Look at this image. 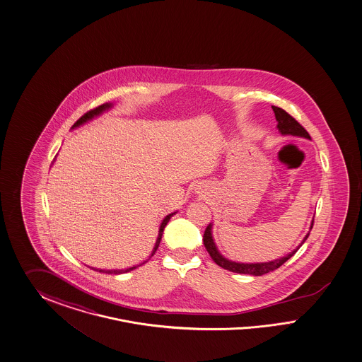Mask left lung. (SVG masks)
<instances>
[{"label": "left lung", "mask_w": 362, "mask_h": 362, "mask_svg": "<svg viewBox=\"0 0 362 362\" xmlns=\"http://www.w3.org/2000/svg\"><path fill=\"white\" fill-rule=\"evenodd\" d=\"M272 110H274V117H276V121H277V126L276 127H277V130H279L281 135H284V136L285 135H291V136H298V138L310 139V135L308 134L307 130L293 117H291L285 110L276 107V106H272ZM312 227H313V220L310 223V228L309 230H312ZM309 232L305 235V238L303 239L301 244L297 247L296 250H293L292 252L288 253L284 257L276 259V260H272V262H267V263H238V262H232V260H228L227 257H224L219 252V250H218V247L215 244V240H214V236H212V223H209V227L204 230L203 243H204L206 250L209 251V256L212 257V260L218 264L219 267H221V268L230 271V272H235V274L262 276V274L272 272L274 269H277L279 267H281L286 260H289L297 252V250L304 244V241L307 240Z\"/></svg>", "instance_id": "8db88e82"}]
</instances>
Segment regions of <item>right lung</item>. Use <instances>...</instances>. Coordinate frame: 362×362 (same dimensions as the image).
Wrapping results in <instances>:
<instances>
[{
	"mask_svg": "<svg viewBox=\"0 0 362 362\" xmlns=\"http://www.w3.org/2000/svg\"><path fill=\"white\" fill-rule=\"evenodd\" d=\"M114 105L112 103H103V105H100L98 106L97 109L91 110V111H88L86 112L83 117H81L79 119H78L74 124H73V127L71 129H77L79 126H82V124H85V123H88V122L91 121V119H94V118H97L99 115H102L105 111H107V110L111 109ZM177 212V211H176ZM176 212H173V214H168L167 216H165V219L162 220V223H160V227H159V233H158V238H156V241H155V247H153V252L150 255V257H148V260L151 259L153 256V253L156 252V250H158V247H159V244H160V240H162V235H163V230H165V227L167 226V223L170 221V219L175 215ZM148 260H146V262H143L142 264L147 263ZM142 264H139V265H142ZM139 265H134L132 268H127V269H97V268H93L94 271H99V272H102V274H126V272H130L132 269H135V268H138Z\"/></svg>",
	"mask_w": 362,
	"mask_h": 362,
	"instance_id": "right-lung-1",
	"label": "right lung"
}]
</instances>
